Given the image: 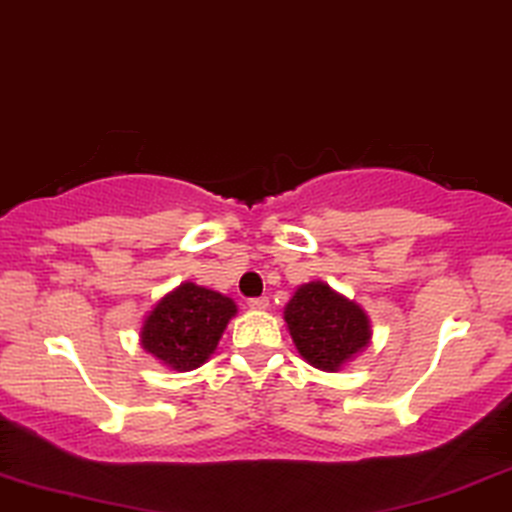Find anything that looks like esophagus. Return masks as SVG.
<instances>
[{
  "label": "esophagus",
  "instance_id": "34e87169",
  "mask_svg": "<svg viewBox=\"0 0 512 512\" xmlns=\"http://www.w3.org/2000/svg\"><path fill=\"white\" fill-rule=\"evenodd\" d=\"M248 306H250V309H257V311L269 309V297H252V299H248Z\"/></svg>",
  "mask_w": 512,
  "mask_h": 512
}]
</instances>
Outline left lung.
Returning <instances> with one entry per match:
<instances>
[{"mask_svg": "<svg viewBox=\"0 0 512 512\" xmlns=\"http://www.w3.org/2000/svg\"><path fill=\"white\" fill-rule=\"evenodd\" d=\"M283 318L299 356L325 372L342 370L372 339L367 313L323 281L297 288Z\"/></svg>", "mask_w": 512, "mask_h": 512, "instance_id": "8db88e82", "label": "left lung"}]
</instances>
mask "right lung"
<instances>
[{
    "label": "right lung",
    "mask_w": 512,
    "mask_h": 512,
    "mask_svg": "<svg viewBox=\"0 0 512 512\" xmlns=\"http://www.w3.org/2000/svg\"><path fill=\"white\" fill-rule=\"evenodd\" d=\"M236 311L234 299L196 283H182L149 311L140 344L170 370H196L213 356Z\"/></svg>",
    "instance_id": "add662e5"
}]
</instances>
